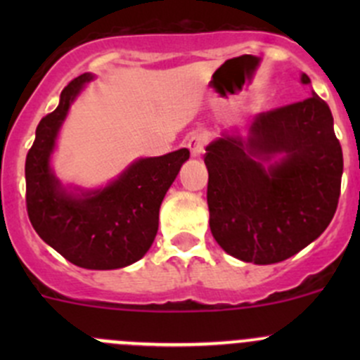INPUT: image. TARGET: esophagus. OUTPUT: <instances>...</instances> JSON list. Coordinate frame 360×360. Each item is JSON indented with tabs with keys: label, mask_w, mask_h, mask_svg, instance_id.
Returning <instances> with one entry per match:
<instances>
[{
	"label": "esophagus",
	"mask_w": 360,
	"mask_h": 360,
	"mask_svg": "<svg viewBox=\"0 0 360 360\" xmlns=\"http://www.w3.org/2000/svg\"><path fill=\"white\" fill-rule=\"evenodd\" d=\"M207 143H209V134H207L205 130H197V132H193L190 137H188L186 144L188 148H190L193 157H200Z\"/></svg>",
	"instance_id": "34e87169"
}]
</instances>
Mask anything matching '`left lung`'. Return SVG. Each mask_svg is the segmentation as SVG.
Here are the masks:
<instances>
[{"instance_id":"obj_1","label":"left lung","mask_w":360,"mask_h":360,"mask_svg":"<svg viewBox=\"0 0 360 360\" xmlns=\"http://www.w3.org/2000/svg\"><path fill=\"white\" fill-rule=\"evenodd\" d=\"M301 83L310 78L301 75ZM207 205L217 244L271 264L321 237L336 212L343 153L328 104L315 92L254 118L248 143L224 134L205 148ZM281 157L266 166L271 156Z\"/></svg>"}]
</instances>
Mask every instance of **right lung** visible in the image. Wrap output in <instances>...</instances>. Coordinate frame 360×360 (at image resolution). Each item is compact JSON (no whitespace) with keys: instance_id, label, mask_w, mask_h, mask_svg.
<instances>
[{"instance_id":"obj_1","label":"right lung","mask_w":360,"mask_h":360,"mask_svg":"<svg viewBox=\"0 0 360 360\" xmlns=\"http://www.w3.org/2000/svg\"><path fill=\"white\" fill-rule=\"evenodd\" d=\"M94 76L79 75L43 116L25 158V203L36 233L76 266L115 270L139 261L153 244L163 197L190 158L186 148L139 158L106 188L72 193L50 169V155L69 106Z\"/></svg>"}]
</instances>
